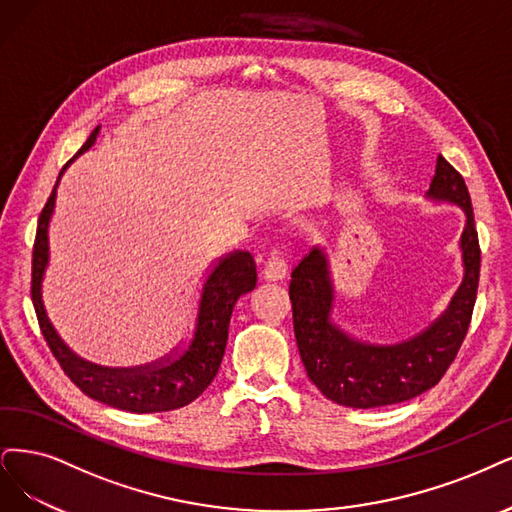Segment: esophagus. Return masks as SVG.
<instances>
[{
	"instance_id": "1",
	"label": "esophagus",
	"mask_w": 512,
	"mask_h": 512,
	"mask_svg": "<svg viewBox=\"0 0 512 512\" xmlns=\"http://www.w3.org/2000/svg\"><path fill=\"white\" fill-rule=\"evenodd\" d=\"M287 272H289V266L287 261L282 259L278 253H272L266 261V268H263V280L268 282H278V280H285L287 278Z\"/></svg>"
}]
</instances>
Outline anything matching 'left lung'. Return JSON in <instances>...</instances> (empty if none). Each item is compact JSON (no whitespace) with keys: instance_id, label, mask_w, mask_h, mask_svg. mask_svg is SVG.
<instances>
[{"instance_id":"8db88e82","label":"left lung","mask_w":512,"mask_h":512,"mask_svg":"<svg viewBox=\"0 0 512 512\" xmlns=\"http://www.w3.org/2000/svg\"><path fill=\"white\" fill-rule=\"evenodd\" d=\"M426 198L462 208L464 276L445 312L418 335L399 344H371L339 327L333 320L335 287L325 249L314 246L291 274L289 297L299 356L312 384L337 405L386 407L430 390L439 384L468 333L477 301L481 251L468 187L443 156L437 158Z\"/></svg>"}]
</instances>
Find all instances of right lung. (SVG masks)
<instances>
[{"mask_svg": "<svg viewBox=\"0 0 512 512\" xmlns=\"http://www.w3.org/2000/svg\"><path fill=\"white\" fill-rule=\"evenodd\" d=\"M99 130L101 126L92 130L78 156L94 145ZM67 166L69 164L63 166L59 179ZM56 187H59V181H56L40 221H37L31 268L33 308L54 358L61 363L69 380L86 396L122 411H173L196 401L219 371L227 344V329H230V318L238 297L253 291L257 285V270L251 253L234 251L215 261L211 270H206L183 335L154 361L128 367L90 363L75 354L56 333L42 299V282L50 263L48 227L56 206Z\"/></svg>", "mask_w": 512, "mask_h": 512, "instance_id": "right-lung-1", "label": "right lung"}]
</instances>
